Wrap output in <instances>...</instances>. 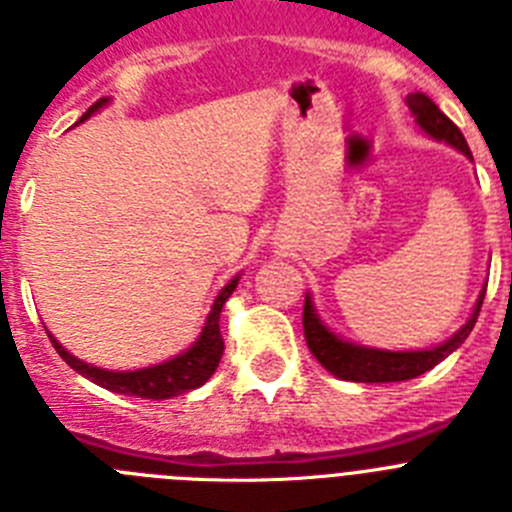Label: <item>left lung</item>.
<instances>
[{
  "label": "left lung",
  "instance_id": "obj_1",
  "mask_svg": "<svg viewBox=\"0 0 512 512\" xmlns=\"http://www.w3.org/2000/svg\"><path fill=\"white\" fill-rule=\"evenodd\" d=\"M405 104H408L411 114L416 117L418 127H421L428 137L446 142V145H451L462 155L472 158L467 140H464V135L459 132L457 124L451 122L426 94H421V91L408 94ZM482 301H485V288H482L480 298L474 303V311L467 319V324H464L457 334L449 336L446 342H441L439 347L413 349V352H390V349L362 347V344L347 342L342 336H336L334 331L321 321L311 296L306 293V306H303V334H306V344L308 349H311L313 357L319 359L321 365H324L334 377H342V380L352 382H403L423 375V372H428L431 367L439 365L441 359L449 357L454 349L462 347V342L469 336V331L474 329V321L480 316Z\"/></svg>",
  "mask_w": 512,
  "mask_h": 512
}]
</instances>
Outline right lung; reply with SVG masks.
<instances>
[{
  "label": "right lung",
  "instance_id": "obj_1",
  "mask_svg": "<svg viewBox=\"0 0 512 512\" xmlns=\"http://www.w3.org/2000/svg\"><path fill=\"white\" fill-rule=\"evenodd\" d=\"M109 104V99H99L94 107H89V112L78 122H86L91 114H96L99 109H104ZM239 283V275H234L222 290L219 296L211 303V311L206 316V324L201 329L199 339L186 349V352L176 354L168 362H160V365L153 367H142V370H130V372H114L104 370V367H94L84 359L73 357L68 349H63V344H58L53 334L48 331L50 342H53L55 352L61 354L63 362H66L71 370H76L78 375H84L86 380L96 382L101 388L112 390V393L119 395H135V398H150V400H168L176 398V395L188 393V390L201 388L206 380L216 372L219 367V359L224 354V339L222 331H219V313H222L224 303L232 296L234 288Z\"/></svg>",
  "mask_w": 512,
  "mask_h": 512
}]
</instances>
